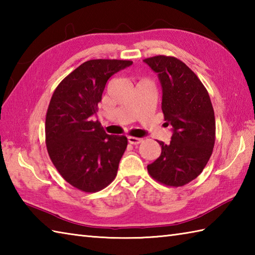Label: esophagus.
Here are the masks:
<instances>
[{"label": "esophagus", "instance_id": "1", "mask_svg": "<svg viewBox=\"0 0 255 255\" xmlns=\"http://www.w3.org/2000/svg\"><path fill=\"white\" fill-rule=\"evenodd\" d=\"M142 141V139L141 138H137V137H128V142L129 143H131V144H134V145H137V144H139L140 142Z\"/></svg>", "mask_w": 255, "mask_h": 255}]
</instances>
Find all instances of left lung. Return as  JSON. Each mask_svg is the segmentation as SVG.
I'll use <instances>...</instances> for the list:
<instances>
[{"label": "left lung", "instance_id": "8db88e82", "mask_svg": "<svg viewBox=\"0 0 255 255\" xmlns=\"http://www.w3.org/2000/svg\"><path fill=\"white\" fill-rule=\"evenodd\" d=\"M158 73L162 85V112L173 127L170 143L158 141L161 155L148 165L151 177L178 187L195 180L213 153L216 122L213 104L202 81L180 59L154 56L143 60Z\"/></svg>", "mask_w": 255, "mask_h": 255}]
</instances>
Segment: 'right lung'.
I'll use <instances>...</instances> for the list:
<instances>
[{
	"mask_svg": "<svg viewBox=\"0 0 255 255\" xmlns=\"http://www.w3.org/2000/svg\"><path fill=\"white\" fill-rule=\"evenodd\" d=\"M130 60L93 59L68 74L51 96L46 114V145L57 171L69 184L95 193L115 180L127 148L125 136L107 134L93 115L106 82Z\"/></svg>",
	"mask_w": 255,
	"mask_h": 255,
	"instance_id": "right-lung-1",
	"label": "right lung"
}]
</instances>
